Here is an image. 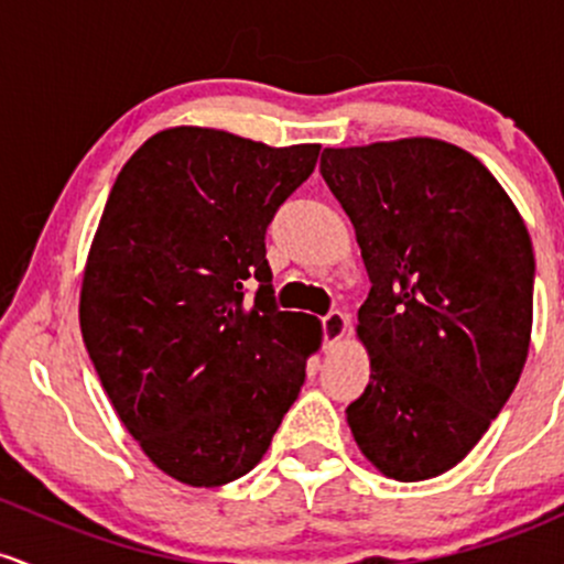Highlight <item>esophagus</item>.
Masks as SVG:
<instances>
[{
    "mask_svg": "<svg viewBox=\"0 0 564 564\" xmlns=\"http://www.w3.org/2000/svg\"><path fill=\"white\" fill-rule=\"evenodd\" d=\"M346 327H349V319H346V314H340V312H330L325 316V319H322V333H325V349H333L338 340H344Z\"/></svg>",
    "mask_w": 564,
    "mask_h": 564,
    "instance_id": "34e87169",
    "label": "esophagus"
}]
</instances>
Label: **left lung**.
Segmentation results:
<instances>
[{
    "mask_svg": "<svg viewBox=\"0 0 564 564\" xmlns=\"http://www.w3.org/2000/svg\"><path fill=\"white\" fill-rule=\"evenodd\" d=\"M370 293V383L346 408L383 477L421 482L469 455L522 376L533 330L528 226L477 156L436 138L322 151Z\"/></svg>",
    "mask_w": 564,
    "mask_h": 564,
    "instance_id": "obj_1",
    "label": "left lung"
}]
</instances>
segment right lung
Segmentation results:
<instances>
[{
    "instance_id": "obj_1",
    "label": "right lung",
    "mask_w": 564,
    "mask_h": 564,
    "mask_svg": "<svg viewBox=\"0 0 564 564\" xmlns=\"http://www.w3.org/2000/svg\"><path fill=\"white\" fill-rule=\"evenodd\" d=\"M316 156L319 143L181 124L113 181L82 274V338L119 421L183 485L256 469L322 346L319 319L274 306L263 242ZM250 275L262 288L245 304Z\"/></svg>"
}]
</instances>
